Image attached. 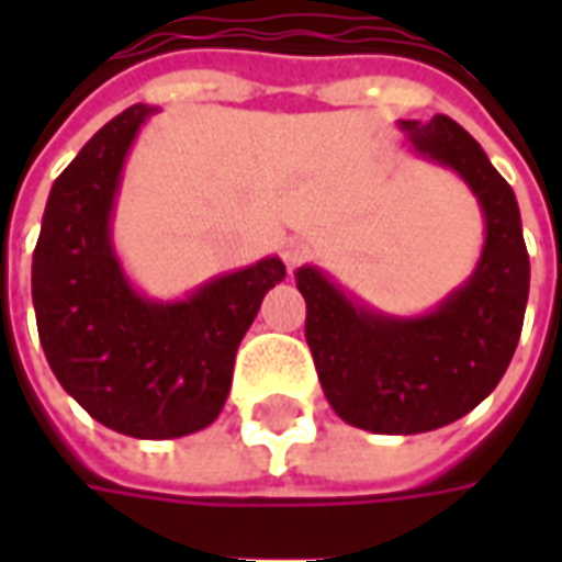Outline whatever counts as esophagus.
Masks as SVG:
<instances>
[{
  "mask_svg": "<svg viewBox=\"0 0 562 562\" xmlns=\"http://www.w3.org/2000/svg\"><path fill=\"white\" fill-rule=\"evenodd\" d=\"M280 256H282V261H285V268L297 270L301 265H304L306 258H310V244H304V240L292 237V240H285V244H282Z\"/></svg>",
  "mask_w": 562,
  "mask_h": 562,
  "instance_id": "esophagus-1",
  "label": "esophagus"
}]
</instances>
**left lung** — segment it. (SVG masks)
<instances>
[{
  "instance_id": "8db88e82",
  "label": "left lung",
  "mask_w": 562,
  "mask_h": 562,
  "mask_svg": "<svg viewBox=\"0 0 562 562\" xmlns=\"http://www.w3.org/2000/svg\"><path fill=\"white\" fill-rule=\"evenodd\" d=\"M424 159L458 171L484 213L472 277L415 318L382 316L352 301L318 268H301L306 342L318 382L342 422L373 434H427L458 422L496 389L518 349L530 294V256L512 186L479 140L451 116L401 120Z\"/></svg>"
}]
</instances>
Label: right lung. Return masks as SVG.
Here are the masks:
<instances>
[{
    "label": "right lung",
    "instance_id": "obj_1",
    "mask_svg": "<svg viewBox=\"0 0 562 562\" xmlns=\"http://www.w3.org/2000/svg\"><path fill=\"white\" fill-rule=\"evenodd\" d=\"M149 114L132 104L56 177L32 252V304L47 364L95 422L135 439H173L216 422L237 346L285 265L261 258L171 304L132 289L111 244V213Z\"/></svg>",
    "mask_w": 562,
    "mask_h": 562
}]
</instances>
